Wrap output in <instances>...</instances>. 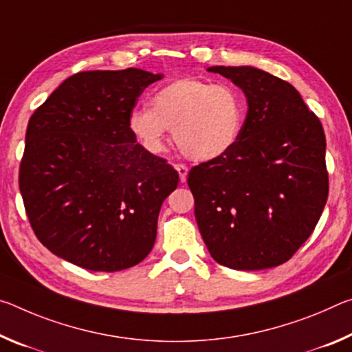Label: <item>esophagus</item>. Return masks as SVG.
I'll list each match as a JSON object with an SVG mask.
<instances>
[{
	"instance_id": "obj_1",
	"label": "esophagus",
	"mask_w": 352,
	"mask_h": 352,
	"mask_svg": "<svg viewBox=\"0 0 352 352\" xmlns=\"http://www.w3.org/2000/svg\"><path fill=\"white\" fill-rule=\"evenodd\" d=\"M175 168H176V171L179 173V179H181V182H186L187 181V175H188V168H187V165H184V164H176L175 165Z\"/></svg>"
}]
</instances>
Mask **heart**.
Listing matches in <instances>:
<instances>
[{"label": "heart", "mask_w": 352, "mask_h": 352, "mask_svg": "<svg viewBox=\"0 0 352 352\" xmlns=\"http://www.w3.org/2000/svg\"><path fill=\"white\" fill-rule=\"evenodd\" d=\"M246 117V101L230 84L179 78L151 96V109L129 113V129L149 153H162L168 131L187 157L212 160L239 142Z\"/></svg>", "instance_id": "heart-1"}]
</instances>
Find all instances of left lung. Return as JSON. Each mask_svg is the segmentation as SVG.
Wrapping results in <instances>:
<instances>
[{
	"label": "left lung",
	"instance_id": "obj_1",
	"mask_svg": "<svg viewBox=\"0 0 352 352\" xmlns=\"http://www.w3.org/2000/svg\"><path fill=\"white\" fill-rule=\"evenodd\" d=\"M207 72L243 90L248 113L234 148L188 173L199 232L224 267H278L310 237L326 206L324 131L287 80L254 67Z\"/></svg>",
	"mask_w": 352,
	"mask_h": 352
}]
</instances>
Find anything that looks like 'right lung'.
<instances>
[{"label": "right lung", "instance_id": "right-lung-1", "mask_svg": "<svg viewBox=\"0 0 352 352\" xmlns=\"http://www.w3.org/2000/svg\"><path fill=\"white\" fill-rule=\"evenodd\" d=\"M138 68L73 74L28 123L19 186L40 243L91 272L134 267L153 250L179 175L146 151L129 113L149 84Z\"/></svg>", "mask_w": 352, "mask_h": 352}]
</instances>
